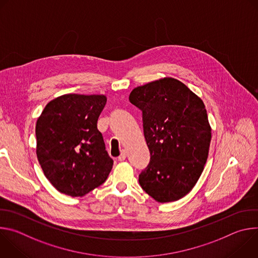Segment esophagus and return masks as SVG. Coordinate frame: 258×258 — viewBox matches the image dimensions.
<instances>
[{
	"mask_svg": "<svg viewBox=\"0 0 258 258\" xmlns=\"http://www.w3.org/2000/svg\"><path fill=\"white\" fill-rule=\"evenodd\" d=\"M125 158H126V152L123 150V151H121L120 155L118 156V160H119V161H123Z\"/></svg>",
	"mask_w": 258,
	"mask_h": 258,
	"instance_id": "obj_1",
	"label": "esophagus"
}]
</instances>
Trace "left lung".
Returning <instances> with one entry per match:
<instances>
[{
    "instance_id": "obj_1",
    "label": "left lung",
    "mask_w": 258,
    "mask_h": 258,
    "mask_svg": "<svg viewBox=\"0 0 258 258\" xmlns=\"http://www.w3.org/2000/svg\"><path fill=\"white\" fill-rule=\"evenodd\" d=\"M130 102L142 111L150 161L139 174L156 201H176L199 179L211 140L204 103L187 86L166 78L134 89Z\"/></svg>"
}]
</instances>
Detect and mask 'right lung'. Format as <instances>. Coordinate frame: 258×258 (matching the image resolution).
I'll return each mask as SVG.
<instances>
[{"instance_id": "1", "label": "right lung", "mask_w": 258, "mask_h": 258, "mask_svg": "<svg viewBox=\"0 0 258 258\" xmlns=\"http://www.w3.org/2000/svg\"><path fill=\"white\" fill-rule=\"evenodd\" d=\"M106 101L103 95H64L48 103L36 121L39 162L63 194L84 196L101 186L111 171L113 160L97 128Z\"/></svg>"}]
</instances>
